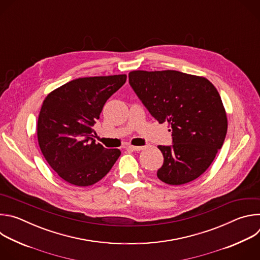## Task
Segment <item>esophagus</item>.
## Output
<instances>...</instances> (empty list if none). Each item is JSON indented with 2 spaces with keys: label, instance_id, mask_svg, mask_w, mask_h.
<instances>
[{
  "label": "esophagus",
  "instance_id": "esophagus-1",
  "mask_svg": "<svg viewBox=\"0 0 260 260\" xmlns=\"http://www.w3.org/2000/svg\"><path fill=\"white\" fill-rule=\"evenodd\" d=\"M126 148L128 150H132V151H141V150H143V147H141V146H132V145H129Z\"/></svg>",
  "mask_w": 260,
  "mask_h": 260
}]
</instances>
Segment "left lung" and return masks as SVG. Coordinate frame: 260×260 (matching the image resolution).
I'll return each mask as SVG.
<instances>
[{
	"instance_id": "left-lung-1",
	"label": "left lung",
	"mask_w": 260,
	"mask_h": 260,
	"mask_svg": "<svg viewBox=\"0 0 260 260\" xmlns=\"http://www.w3.org/2000/svg\"><path fill=\"white\" fill-rule=\"evenodd\" d=\"M132 88L149 113L169 122L173 145L158 146L164 165L157 177L170 185L199 178L223 145L228 118L219 92L205 77L179 71H133Z\"/></svg>"
}]
</instances>
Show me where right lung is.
I'll return each instance as SVG.
<instances>
[{
  "mask_svg": "<svg viewBox=\"0 0 260 260\" xmlns=\"http://www.w3.org/2000/svg\"><path fill=\"white\" fill-rule=\"evenodd\" d=\"M125 81L126 75L78 78L44 100L37 125L39 146L49 166L68 183L89 186L120 156L119 149H107L92 137L105 103Z\"/></svg>",
  "mask_w": 260,
  "mask_h": 260,
  "instance_id": "obj_1",
  "label": "right lung"
}]
</instances>
